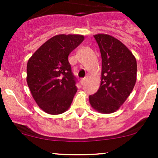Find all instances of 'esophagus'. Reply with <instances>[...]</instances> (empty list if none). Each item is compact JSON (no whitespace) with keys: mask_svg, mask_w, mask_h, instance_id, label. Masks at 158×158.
Returning <instances> with one entry per match:
<instances>
[{"mask_svg":"<svg viewBox=\"0 0 158 158\" xmlns=\"http://www.w3.org/2000/svg\"><path fill=\"white\" fill-rule=\"evenodd\" d=\"M80 82H81V84H82V85H84V84H85V78H83V79H81Z\"/></svg>","mask_w":158,"mask_h":158,"instance_id":"esophagus-1","label":"esophagus"}]
</instances>
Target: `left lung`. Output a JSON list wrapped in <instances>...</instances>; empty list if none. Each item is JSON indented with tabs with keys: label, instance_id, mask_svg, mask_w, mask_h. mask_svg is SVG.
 I'll list each match as a JSON object with an SVG mask.
<instances>
[{
	"label": "left lung",
	"instance_id": "obj_1",
	"mask_svg": "<svg viewBox=\"0 0 158 158\" xmlns=\"http://www.w3.org/2000/svg\"><path fill=\"white\" fill-rule=\"evenodd\" d=\"M102 56L101 85L89 102L104 114L114 112L129 96L136 82L137 62L118 40L107 34L94 36Z\"/></svg>",
	"mask_w": 158,
	"mask_h": 158
}]
</instances>
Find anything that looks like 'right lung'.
<instances>
[{
    "label": "right lung",
    "mask_w": 158,
    "mask_h": 158,
    "mask_svg": "<svg viewBox=\"0 0 158 158\" xmlns=\"http://www.w3.org/2000/svg\"><path fill=\"white\" fill-rule=\"evenodd\" d=\"M83 40L82 35H56L44 43L28 60V87L45 112L62 114L71 106L77 92V80L68 56Z\"/></svg>",
    "instance_id": "obj_1"
}]
</instances>
